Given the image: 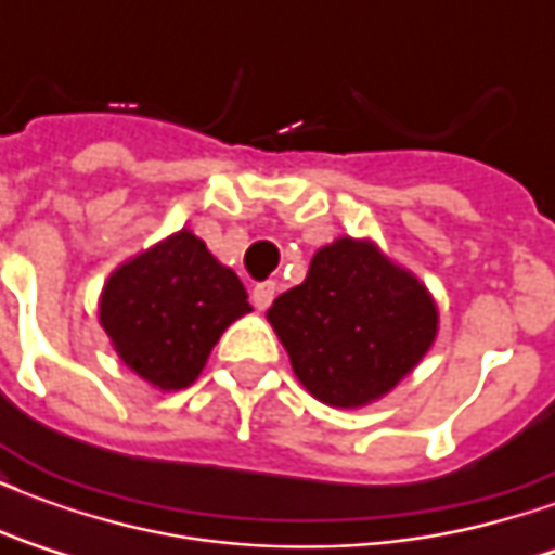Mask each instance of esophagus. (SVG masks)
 Returning <instances> with one entry per match:
<instances>
[{"label": "esophagus", "mask_w": 555, "mask_h": 555, "mask_svg": "<svg viewBox=\"0 0 555 555\" xmlns=\"http://www.w3.org/2000/svg\"><path fill=\"white\" fill-rule=\"evenodd\" d=\"M273 297H276V282H258L253 288V306L261 312L273 302Z\"/></svg>", "instance_id": "esophagus-1"}]
</instances>
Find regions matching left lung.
<instances>
[{
  "instance_id": "left-lung-1",
  "label": "left lung",
  "mask_w": 555,
  "mask_h": 555,
  "mask_svg": "<svg viewBox=\"0 0 555 555\" xmlns=\"http://www.w3.org/2000/svg\"><path fill=\"white\" fill-rule=\"evenodd\" d=\"M267 321L306 392L341 410L392 392L440 330L425 282L374 241L348 234L312 255L306 279L279 294Z\"/></svg>"
}]
</instances>
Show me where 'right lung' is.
<instances>
[{
	"label": "right lung",
	"mask_w": 555,
	"mask_h": 555,
	"mask_svg": "<svg viewBox=\"0 0 555 555\" xmlns=\"http://www.w3.org/2000/svg\"><path fill=\"white\" fill-rule=\"evenodd\" d=\"M246 312L237 273L190 229L115 267L98 302L118 360L159 392L195 384L219 336Z\"/></svg>",
	"instance_id": "obj_1"
}]
</instances>
